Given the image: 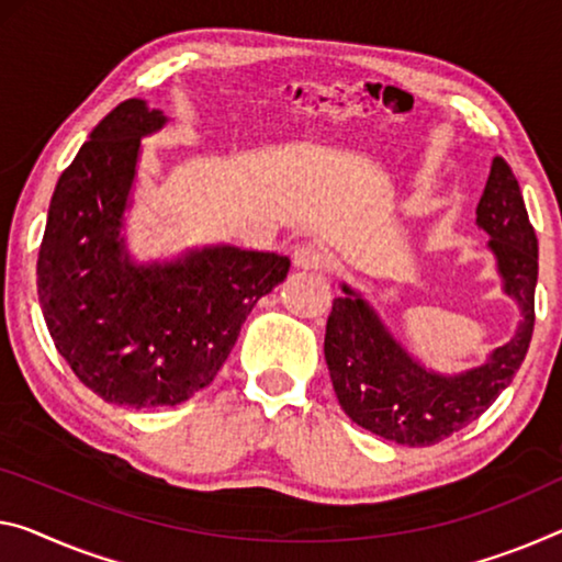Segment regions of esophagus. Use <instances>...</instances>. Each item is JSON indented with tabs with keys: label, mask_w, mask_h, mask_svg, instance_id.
<instances>
[{
	"label": "esophagus",
	"mask_w": 562,
	"mask_h": 562,
	"mask_svg": "<svg viewBox=\"0 0 562 562\" xmlns=\"http://www.w3.org/2000/svg\"><path fill=\"white\" fill-rule=\"evenodd\" d=\"M293 266L306 271H329L331 258L318 246H299L296 251H293Z\"/></svg>",
	"instance_id": "obj_1"
}]
</instances>
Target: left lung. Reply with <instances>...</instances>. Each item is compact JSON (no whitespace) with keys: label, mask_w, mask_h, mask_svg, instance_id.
<instances>
[{"label":"left lung","mask_w":562,"mask_h":562,"mask_svg":"<svg viewBox=\"0 0 562 562\" xmlns=\"http://www.w3.org/2000/svg\"><path fill=\"white\" fill-rule=\"evenodd\" d=\"M477 226L490 236L505 291L522 308L520 329L492 351L487 364L460 376L429 374L404 353L353 291L344 286L347 293L334 299L324 339L326 367L341 409L371 435L409 447L442 442L490 409L520 369L535 329L538 236L520 183L499 155L492 160L477 203Z\"/></svg>","instance_id":"left-lung-1"}]
</instances>
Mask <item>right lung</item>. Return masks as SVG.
<instances>
[{
    "label": "right lung",
    "instance_id": "add662e5",
    "mask_svg": "<svg viewBox=\"0 0 562 562\" xmlns=\"http://www.w3.org/2000/svg\"><path fill=\"white\" fill-rule=\"evenodd\" d=\"M162 110L125 100L100 120L49 201L37 258L47 329L75 376L120 407H176L209 386L256 301L286 279L279 254L203 248L176 263L135 266L120 221L140 137Z\"/></svg>",
    "mask_w": 562,
    "mask_h": 562
}]
</instances>
